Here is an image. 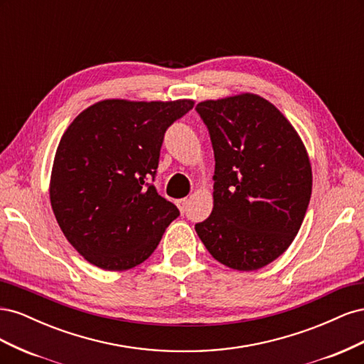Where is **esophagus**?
Listing matches in <instances>:
<instances>
[{
    "label": "esophagus",
    "instance_id": "34e87169",
    "mask_svg": "<svg viewBox=\"0 0 364 364\" xmlns=\"http://www.w3.org/2000/svg\"><path fill=\"white\" fill-rule=\"evenodd\" d=\"M188 203H190L188 197H185V199L178 200V206H179V209H181V213H185V211H186V206H188Z\"/></svg>",
    "mask_w": 364,
    "mask_h": 364
}]
</instances>
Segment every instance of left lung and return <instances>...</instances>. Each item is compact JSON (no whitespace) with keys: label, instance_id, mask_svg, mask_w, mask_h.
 I'll list each match as a JSON object with an SVG mask.
<instances>
[{"label":"left lung","instance_id":"8db88e82","mask_svg":"<svg viewBox=\"0 0 364 364\" xmlns=\"http://www.w3.org/2000/svg\"><path fill=\"white\" fill-rule=\"evenodd\" d=\"M211 136L214 208L196 232L225 266L250 272L289 249L306 213L313 174L290 121L257 94L196 106Z\"/></svg>","mask_w":364,"mask_h":364}]
</instances>
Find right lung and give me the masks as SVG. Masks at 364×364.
<instances>
[{
	"mask_svg": "<svg viewBox=\"0 0 364 364\" xmlns=\"http://www.w3.org/2000/svg\"><path fill=\"white\" fill-rule=\"evenodd\" d=\"M193 100L98 102L74 118L54 156L50 200L63 235L103 270L144 262L179 209L155 181L165 130Z\"/></svg>",
	"mask_w": 364,
	"mask_h": 364,
	"instance_id": "1",
	"label": "right lung"
}]
</instances>
